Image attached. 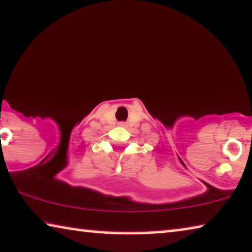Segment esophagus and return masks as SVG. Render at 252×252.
I'll list each match as a JSON object with an SVG mask.
<instances>
[{"mask_svg": "<svg viewBox=\"0 0 252 252\" xmlns=\"http://www.w3.org/2000/svg\"><path fill=\"white\" fill-rule=\"evenodd\" d=\"M119 125L120 126H126V123L125 122H122V123H119Z\"/></svg>", "mask_w": 252, "mask_h": 252, "instance_id": "1", "label": "esophagus"}]
</instances>
